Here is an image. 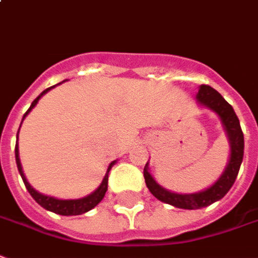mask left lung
<instances>
[{"label":"left lung","instance_id":"left-lung-1","mask_svg":"<svg viewBox=\"0 0 258 258\" xmlns=\"http://www.w3.org/2000/svg\"><path fill=\"white\" fill-rule=\"evenodd\" d=\"M196 102L201 107L212 110L221 118L226 138L229 141V160L219 179L205 190L191 192V194H183V192L170 191L162 187L149 173V165H148L149 162L144 167V177L151 194L162 203H166L181 210H200L225 197V194L229 191L237 177L243 160V151H244V138H243L239 118L236 116L233 107L222 98V95L211 86L201 85L196 95Z\"/></svg>","mask_w":258,"mask_h":258}]
</instances>
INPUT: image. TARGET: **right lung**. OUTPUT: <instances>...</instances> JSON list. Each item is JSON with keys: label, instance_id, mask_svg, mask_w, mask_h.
<instances>
[{"label": "right lung", "instance_id": "right-lung-1", "mask_svg": "<svg viewBox=\"0 0 258 258\" xmlns=\"http://www.w3.org/2000/svg\"><path fill=\"white\" fill-rule=\"evenodd\" d=\"M62 82H64V81H62ZM60 84H57V85H60ZM53 88H55V85L50 86V88H47L46 91L41 92L40 95H39V96H37V98H36L33 102H32V104H30V107L28 109V111L23 114L22 121L25 120V118H26V116H28L29 113H30V110H32L36 104H37V102L40 100L41 96H43V95H46V93H47L50 89H53ZM19 130H21V127H19ZM18 134H19V131H18ZM18 134H16V145H15L16 166H18V170H19V173H21V177H22L23 183H25L26 188H28V191L30 192V196H32L36 203H37L39 205H41L44 210L51 211V212H54V214L64 215V217H70V215H81V214H85V212H88V211H91L92 208H95V207H96V205H98L99 203L103 200L104 194H106V191H107L109 172H110L111 167L116 165L117 160H113L110 165H109V167H107V172H106V174H104L102 183H100L98 188H96V190H95L93 192H91L89 196H86V197H82V198H77V200H60V198H55V197H51V196L41 194V192H39L37 190H35V188L30 185V183H29L28 179H26V176H25V173H23L22 165H21V159H19V149H18V148H19L18 147Z\"/></svg>", "mask_w": 258, "mask_h": 258}]
</instances>
